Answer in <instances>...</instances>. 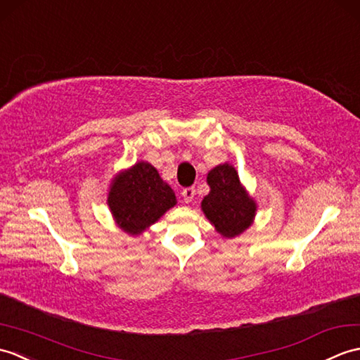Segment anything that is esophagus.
<instances>
[{
  "label": "esophagus",
  "mask_w": 360,
  "mask_h": 360,
  "mask_svg": "<svg viewBox=\"0 0 360 360\" xmlns=\"http://www.w3.org/2000/svg\"><path fill=\"white\" fill-rule=\"evenodd\" d=\"M181 195H183V200H185V203H191L194 200L195 189L194 188H185L181 191Z\"/></svg>",
  "instance_id": "1"
}]
</instances>
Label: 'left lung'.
I'll use <instances>...</instances> for the list:
<instances>
[{
    "mask_svg": "<svg viewBox=\"0 0 360 360\" xmlns=\"http://www.w3.org/2000/svg\"><path fill=\"white\" fill-rule=\"evenodd\" d=\"M210 194L203 197L202 211L215 231L225 238H234L252 225L257 203L229 163L217 165L207 172Z\"/></svg>",
    "mask_w": 360,
    "mask_h": 360,
    "instance_id": "1",
    "label": "left lung"
}]
</instances>
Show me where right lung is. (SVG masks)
<instances>
[{"label": "right lung", "mask_w": 360, "mask_h": 360, "mask_svg": "<svg viewBox=\"0 0 360 360\" xmlns=\"http://www.w3.org/2000/svg\"><path fill=\"white\" fill-rule=\"evenodd\" d=\"M177 205L172 188L148 162H137L110 180L108 206L115 225L140 236Z\"/></svg>", "instance_id": "add662e5"}]
</instances>
